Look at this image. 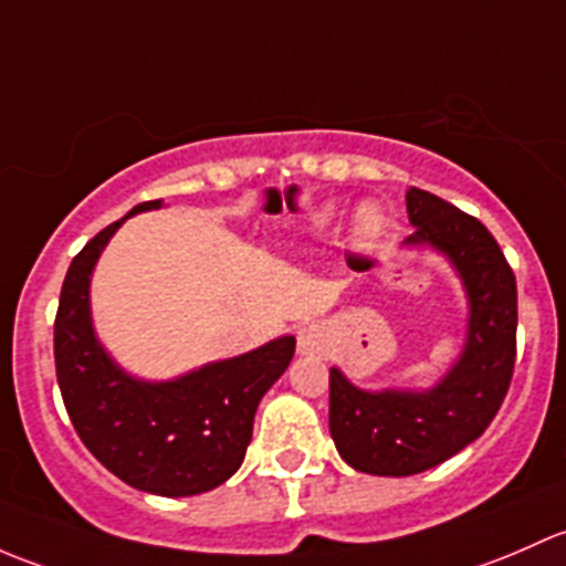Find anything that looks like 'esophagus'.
Returning <instances> with one entry per match:
<instances>
[{"label": "esophagus", "mask_w": 566, "mask_h": 566, "mask_svg": "<svg viewBox=\"0 0 566 566\" xmlns=\"http://www.w3.org/2000/svg\"><path fill=\"white\" fill-rule=\"evenodd\" d=\"M296 352L302 357H316V354L324 352V332L322 326L316 324H307L296 332Z\"/></svg>", "instance_id": "obj_1"}]
</instances>
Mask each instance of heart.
Here are the masks:
<instances>
[{
    "label": "heart",
    "mask_w": 566,
    "mask_h": 566,
    "mask_svg": "<svg viewBox=\"0 0 566 566\" xmlns=\"http://www.w3.org/2000/svg\"><path fill=\"white\" fill-rule=\"evenodd\" d=\"M329 212H324L326 220ZM384 231V214L381 209L373 201H363L357 209H354V234H357L359 242H376Z\"/></svg>",
    "instance_id": "obj_1"
}]
</instances>
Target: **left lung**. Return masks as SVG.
<instances>
[{
  "mask_svg": "<svg viewBox=\"0 0 566 566\" xmlns=\"http://www.w3.org/2000/svg\"><path fill=\"white\" fill-rule=\"evenodd\" d=\"M417 231L403 248L444 255L463 283L469 318L463 352L428 389H359L329 368V433L352 469L411 476L480 439L510 389L515 368V275L491 231L444 198L409 188Z\"/></svg>",
  "mask_w": 566,
  "mask_h": 566,
  "instance_id": "1",
  "label": "left lung"
}]
</instances>
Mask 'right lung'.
Segmentation results:
<instances>
[{
  "mask_svg": "<svg viewBox=\"0 0 566 566\" xmlns=\"http://www.w3.org/2000/svg\"><path fill=\"white\" fill-rule=\"evenodd\" d=\"M160 207V198L138 203L75 255L62 283L54 359L70 422L86 450L136 491L179 499L212 491L240 469L255 409L289 368L296 340L275 337L168 381L122 368L92 324V272L127 218Z\"/></svg>",
  "mask_w": 566,
  "mask_h": 566,
  "instance_id": "1",
  "label": "right lung"
}]
</instances>
